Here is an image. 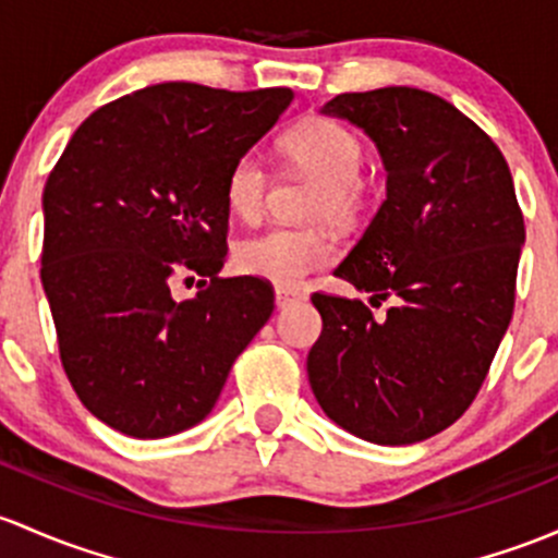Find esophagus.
Here are the masks:
<instances>
[{
  "instance_id": "esophagus-1",
  "label": "esophagus",
  "mask_w": 558,
  "mask_h": 558,
  "mask_svg": "<svg viewBox=\"0 0 558 558\" xmlns=\"http://www.w3.org/2000/svg\"><path fill=\"white\" fill-rule=\"evenodd\" d=\"M307 294L299 289H286V286H278L275 289V304H278V310H286V307H294V304H302Z\"/></svg>"
}]
</instances>
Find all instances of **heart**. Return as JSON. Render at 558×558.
<instances>
[{
    "label": "heart",
    "mask_w": 558,
    "mask_h": 558,
    "mask_svg": "<svg viewBox=\"0 0 558 558\" xmlns=\"http://www.w3.org/2000/svg\"><path fill=\"white\" fill-rule=\"evenodd\" d=\"M283 155L296 173L318 181L310 216L331 225H355L372 203V184L363 179V141L331 117H310L283 136ZM269 171L256 151H243L232 162L225 181V197L238 219H259L267 203ZM333 259V245L320 230L269 227L240 240L234 267L251 278L275 286H296L315 269Z\"/></svg>",
    "instance_id": "b5f03b06"
}]
</instances>
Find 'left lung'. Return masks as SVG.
<instances>
[{
    "label": "left lung",
    "instance_id": "1",
    "mask_svg": "<svg viewBox=\"0 0 558 558\" xmlns=\"http://www.w3.org/2000/svg\"><path fill=\"white\" fill-rule=\"evenodd\" d=\"M324 111L363 128L387 171V201L333 275L392 307L374 318L361 299L313 294L310 387L353 436L407 447L478 396L511 324L524 216L502 151L444 98L379 87Z\"/></svg>",
    "mask_w": 558,
    "mask_h": 558
}]
</instances>
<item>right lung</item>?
Listing matches in <instances>:
<instances>
[{"instance_id": "add662e5", "label": "right lung", "mask_w": 558, "mask_h": 558, "mask_svg": "<svg viewBox=\"0 0 558 558\" xmlns=\"http://www.w3.org/2000/svg\"><path fill=\"white\" fill-rule=\"evenodd\" d=\"M291 87L162 82L96 109L43 192V286L63 372L87 412L133 438L205 420L275 310L267 280L219 278L227 171L278 122ZM201 274L195 300L173 282Z\"/></svg>"}]
</instances>
